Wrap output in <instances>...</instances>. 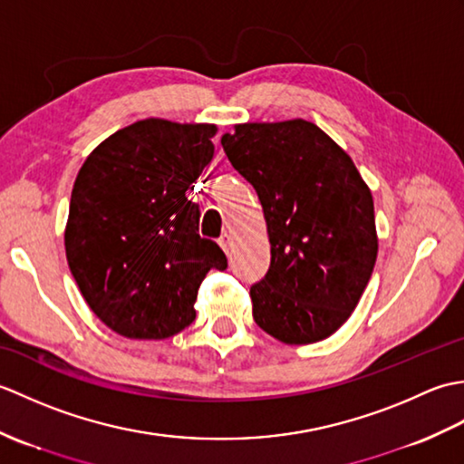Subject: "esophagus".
Wrapping results in <instances>:
<instances>
[{
	"label": "esophagus",
	"instance_id": "1",
	"mask_svg": "<svg viewBox=\"0 0 464 464\" xmlns=\"http://www.w3.org/2000/svg\"><path fill=\"white\" fill-rule=\"evenodd\" d=\"M219 245H221V249L229 255V251H231V245H233V233L231 231H225L221 237H219Z\"/></svg>",
	"mask_w": 464,
	"mask_h": 464
}]
</instances>
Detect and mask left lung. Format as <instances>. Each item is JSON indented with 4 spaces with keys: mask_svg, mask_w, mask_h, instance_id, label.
Masks as SVG:
<instances>
[{
    "mask_svg": "<svg viewBox=\"0 0 464 464\" xmlns=\"http://www.w3.org/2000/svg\"><path fill=\"white\" fill-rule=\"evenodd\" d=\"M221 145L267 221L271 265L249 293L255 323L287 344L327 339L351 317L377 261L369 187L311 121L235 125Z\"/></svg>",
    "mask_w": 464,
    "mask_h": 464,
    "instance_id": "left-lung-1",
    "label": "left lung"
}]
</instances>
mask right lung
Listing matches in <instances>:
<instances>
[{
	"label": "right lung",
	"mask_w": 464,
	"mask_h": 464,
	"mask_svg": "<svg viewBox=\"0 0 464 464\" xmlns=\"http://www.w3.org/2000/svg\"><path fill=\"white\" fill-rule=\"evenodd\" d=\"M217 127L143 120L95 147L77 173L65 253L92 311L130 339H167L195 321L205 275L227 269L199 235L193 183Z\"/></svg>",
	"instance_id": "1"
}]
</instances>
